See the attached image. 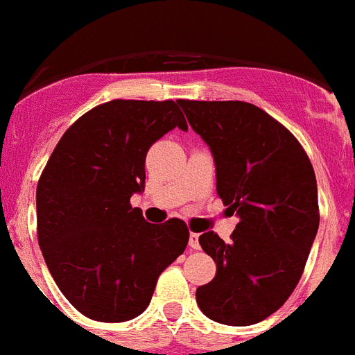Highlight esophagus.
I'll return each mask as SVG.
<instances>
[{
	"label": "esophagus",
	"mask_w": 355,
	"mask_h": 355,
	"mask_svg": "<svg viewBox=\"0 0 355 355\" xmlns=\"http://www.w3.org/2000/svg\"><path fill=\"white\" fill-rule=\"evenodd\" d=\"M189 248L200 249V234H198V232H191V238H189Z\"/></svg>",
	"instance_id": "1"
}]
</instances>
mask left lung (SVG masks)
<instances>
[{
  "instance_id": "left-lung-1",
  "label": "left lung",
  "mask_w": 355,
  "mask_h": 355,
  "mask_svg": "<svg viewBox=\"0 0 355 355\" xmlns=\"http://www.w3.org/2000/svg\"><path fill=\"white\" fill-rule=\"evenodd\" d=\"M211 146L216 192L240 222L225 243L214 231L200 245L216 277L196 290L209 319L249 326L279 310L299 284L319 229L315 172L290 130L242 101H178Z\"/></svg>"
}]
</instances>
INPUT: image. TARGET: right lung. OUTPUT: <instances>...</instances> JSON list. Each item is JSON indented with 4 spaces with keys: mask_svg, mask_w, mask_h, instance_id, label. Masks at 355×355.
<instances>
[{
    "mask_svg": "<svg viewBox=\"0 0 355 355\" xmlns=\"http://www.w3.org/2000/svg\"><path fill=\"white\" fill-rule=\"evenodd\" d=\"M175 126L187 130L174 101L104 102L65 130L40 175V249L65 299L93 321L141 315L189 243L183 220L154 225L130 203L144 189L146 152Z\"/></svg>",
    "mask_w": 355,
    "mask_h": 355,
    "instance_id": "right-lung-1",
    "label": "right lung"
}]
</instances>
